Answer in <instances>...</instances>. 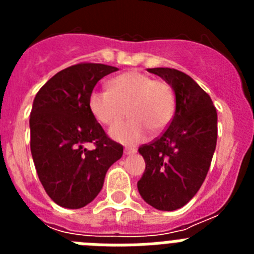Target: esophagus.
Segmentation results:
<instances>
[{
    "instance_id": "esophagus-1",
    "label": "esophagus",
    "mask_w": 254,
    "mask_h": 254,
    "mask_svg": "<svg viewBox=\"0 0 254 254\" xmlns=\"http://www.w3.org/2000/svg\"><path fill=\"white\" fill-rule=\"evenodd\" d=\"M136 152V149L134 147H125V154L126 155H131Z\"/></svg>"
}]
</instances>
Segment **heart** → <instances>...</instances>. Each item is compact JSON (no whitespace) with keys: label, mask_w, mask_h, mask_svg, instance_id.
<instances>
[{"label":"heart","mask_w":254,"mask_h":254,"mask_svg":"<svg viewBox=\"0 0 254 254\" xmlns=\"http://www.w3.org/2000/svg\"><path fill=\"white\" fill-rule=\"evenodd\" d=\"M89 109L100 125L113 127L128 112L127 122L111 131L116 141L133 145L143 141L150 131L161 132L170 125L176 109L173 89L163 80H154L140 71H128L109 81V90H93Z\"/></svg>","instance_id":"obj_1"}]
</instances>
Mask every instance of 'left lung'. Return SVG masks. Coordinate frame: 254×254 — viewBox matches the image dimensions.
Returning <instances> with one entry per match:
<instances>
[{"label": "left lung", "instance_id": "left-lung-1", "mask_svg": "<svg viewBox=\"0 0 254 254\" xmlns=\"http://www.w3.org/2000/svg\"><path fill=\"white\" fill-rule=\"evenodd\" d=\"M176 93V113L168 128L141 145L145 173L137 182L141 197L161 211L181 208L202 186L217 140V113L210 95L187 73L156 67Z\"/></svg>", "mask_w": 254, "mask_h": 254}]
</instances>
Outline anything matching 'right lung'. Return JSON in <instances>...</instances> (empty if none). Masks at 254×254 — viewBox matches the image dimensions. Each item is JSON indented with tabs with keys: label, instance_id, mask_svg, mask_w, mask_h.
Listing matches in <instances>:
<instances>
[{
	"label": "right lung",
	"instance_id": "add662e5",
	"mask_svg": "<svg viewBox=\"0 0 254 254\" xmlns=\"http://www.w3.org/2000/svg\"><path fill=\"white\" fill-rule=\"evenodd\" d=\"M117 67L81 62L62 69L40 87L30 113V150L47 194L57 205L81 208L100 192L123 146L109 138L89 109L100 78ZM93 143V149L84 145Z\"/></svg>",
	"mask_w": 254,
	"mask_h": 254
}]
</instances>
